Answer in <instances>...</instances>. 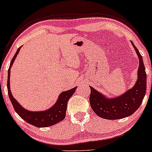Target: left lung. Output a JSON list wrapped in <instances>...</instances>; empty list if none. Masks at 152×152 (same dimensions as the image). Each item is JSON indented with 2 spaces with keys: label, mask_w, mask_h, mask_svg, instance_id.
Segmentation results:
<instances>
[{
  "label": "left lung",
  "mask_w": 152,
  "mask_h": 152,
  "mask_svg": "<svg viewBox=\"0 0 152 152\" xmlns=\"http://www.w3.org/2000/svg\"><path fill=\"white\" fill-rule=\"evenodd\" d=\"M139 59L138 80L129 90L118 97L109 98L90 86V104L99 117L107 120H118L130 116L140 107L147 88V74L140 52L131 41Z\"/></svg>",
  "instance_id": "1"
}]
</instances>
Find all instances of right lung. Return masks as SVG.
<instances>
[{
  "instance_id": "obj_1",
  "label": "right lung",
  "mask_w": 152,
  "mask_h": 152,
  "mask_svg": "<svg viewBox=\"0 0 152 152\" xmlns=\"http://www.w3.org/2000/svg\"><path fill=\"white\" fill-rule=\"evenodd\" d=\"M21 46L19 47L12 58L10 62V68L8 69L7 77V91L9 95L10 101L13 105L15 111L22 119L26 121L28 123L32 124L37 127H47V126H53L54 124L61 122L65 118L66 111L67 109V104L68 99L73 95L75 91L77 86L66 91H64L59 95L58 99L56 103L50 109L43 111H31L24 109L17 100L12 96L11 91H10V70L15 60L16 56L19 53Z\"/></svg>"
}]
</instances>
